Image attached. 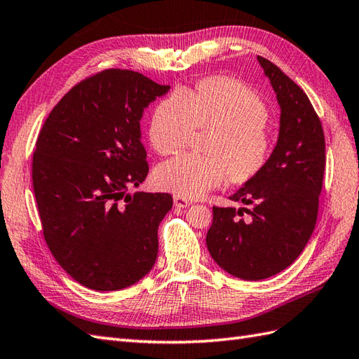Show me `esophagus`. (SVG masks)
<instances>
[{"label":"esophagus","instance_id":"34e87169","mask_svg":"<svg viewBox=\"0 0 359 359\" xmlns=\"http://www.w3.org/2000/svg\"><path fill=\"white\" fill-rule=\"evenodd\" d=\"M174 205L177 208H187L191 205V200L182 197V196H174Z\"/></svg>","mask_w":359,"mask_h":359}]
</instances>
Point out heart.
<instances>
[{
	"label": "heart",
	"mask_w": 359,
	"mask_h": 359,
	"mask_svg": "<svg viewBox=\"0 0 359 359\" xmlns=\"http://www.w3.org/2000/svg\"><path fill=\"white\" fill-rule=\"evenodd\" d=\"M268 108L252 90L229 78H210L196 90H177L156 107L148 136L159 154L188 144L196 127L212 128L206 151L185 153L157 166L154 182L182 197H200L231 176L245 182L260 171L271 153Z\"/></svg>",
	"instance_id": "b5f03b06"
}]
</instances>
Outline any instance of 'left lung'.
I'll return each mask as SVG.
<instances>
[{
  "instance_id": "8db88e82",
  "label": "left lung",
  "mask_w": 359,
  "mask_h": 359,
  "mask_svg": "<svg viewBox=\"0 0 359 359\" xmlns=\"http://www.w3.org/2000/svg\"><path fill=\"white\" fill-rule=\"evenodd\" d=\"M257 60L280 105L277 145L263 168L229 197L251 210L214 206L206 234L214 262L249 281L285 271L303 252L318 215L326 165L321 121L309 97L277 65Z\"/></svg>"
}]
</instances>
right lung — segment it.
<instances>
[{
  "label": "right lung",
  "instance_id": "1",
  "mask_svg": "<svg viewBox=\"0 0 359 359\" xmlns=\"http://www.w3.org/2000/svg\"><path fill=\"white\" fill-rule=\"evenodd\" d=\"M170 86L108 69L74 86L48 114L32 179L46 243L82 286L119 290L154 266L166 193L130 194L148 174L140 119Z\"/></svg>",
  "mask_w": 359,
  "mask_h": 359
}]
</instances>
